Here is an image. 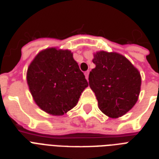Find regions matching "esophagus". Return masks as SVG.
Wrapping results in <instances>:
<instances>
[{"label":"esophagus","instance_id":"1","mask_svg":"<svg viewBox=\"0 0 159 159\" xmlns=\"http://www.w3.org/2000/svg\"><path fill=\"white\" fill-rule=\"evenodd\" d=\"M85 77H86L87 80H88V77H89V71H87V72H85Z\"/></svg>","mask_w":159,"mask_h":159}]
</instances>
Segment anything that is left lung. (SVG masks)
Here are the masks:
<instances>
[{"instance_id":"1","label":"left lung","mask_w":159,"mask_h":159,"mask_svg":"<svg viewBox=\"0 0 159 159\" xmlns=\"http://www.w3.org/2000/svg\"><path fill=\"white\" fill-rule=\"evenodd\" d=\"M92 62L96 67L90 72L89 86L99 109L110 118L125 115L139 99L140 72L129 60L116 52L98 51Z\"/></svg>"}]
</instances>
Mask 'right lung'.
<instances>
[{"mask_svg":"<svg viewBox=\"0 0 159 159\" xmlns=\"http://www.w3.org/2000/svg\"><path fill=\"white\" fill-rule=\"evenodd\" d=\"M26 80L37 106L54 116L72 110L88 87L72 52L57 48H48L36 55L29 66Z\"/></svg>","mask_w":159,"mask_h":159,"instance_id":"add662e5","label":"right lung"}]
</instances>
